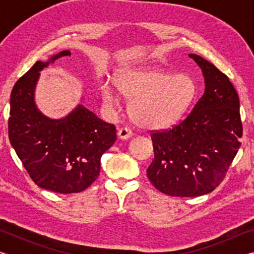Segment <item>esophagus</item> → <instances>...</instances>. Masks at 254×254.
Wrapping results in <instances>:
<instances>
[{"mask_svg":"<svg viewBox=\"0 0 254 254\" xmlns=\"http://www.w3.org/2000/svg\"><path fill=\"white\" fill-rule=\"evenodd\" d=\"M132 135H133L132 131L130 130V128H127V127L120 128L119 132H118V137H119V139H121V140H127V139H130V137H131Z\"/></svg>","mask_w":254,"mask_h":254,"instance_id":"34e87169","label":"esophagus"}]
</instances>
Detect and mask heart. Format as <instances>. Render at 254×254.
<instances>
[{
    "label": "heart",
    "instance_id": "obj_1",
    "mask_svg": "<svg viewBox=\"0 0 254 254\" xmlns=\"http://www.w3.org/2000/svg\"><path fill=\"white\" fill-rule=\"evenodd\" d=\"M114 86L131 100L128 111L133 121L147 130H161L179 121L197 94L196 81L189 75H175L156 67L120 70ZM114 86H102V97L107 105H113L117 100Z\"/></svg>",
    "mask_w": 254,
    "mask_h": 254
}]
</instances>
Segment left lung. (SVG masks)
Segmentation results:
<instances>
[{"mask_svg": "<svg viewBox=\"0 0 254 254\" xmlns=\"http://www.w3.org/2000/svg\"><path fill=\"white\" fill-rule=\"evenodd\" d=\"M203 72L205 92L178 126L152 133L154 159L147 170L163 194L196 197L213 191L241 145L242 123L234 86L200 56L189 54Z\"/></svg>", "mask_w": 254, "mask_h": 254, "instance_id": "left-lung-1", "label": "left lung"}]
</instances>
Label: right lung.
Listing matches in <instances>:
<instances>
[{
  "label": "right lung",
  "instance_id": "right-lung-1",
  "mask_svg": "<svg viewBox=\"0 0 254 254\" xmlns=\"http://www.w3.org/2000/svg\"><path fill=\"white\" fill-rule=\"evenodd\" d=\"M69 50L38 62L16 81L10 97L8 139L38 186L71 194L91 186L101 170V157L117 140L113 124L78 104L60 119L47 117L34 100L40 71ZM83 100V97L80 98Z\"/></svg>",
  "mask_w": 254,
  "mask_h": 254
}]
</instances>
